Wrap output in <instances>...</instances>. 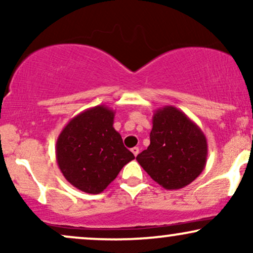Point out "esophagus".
I'll return each instance as SVG.
<instances>
[{
  "instance_id": "obj_1",
  "label": "esophagus",
  "mask_w": 253,
  "mask_h": 253,
  "mask_svg": "<svg viewBox=\"0 0 253 253\" xmlns=\"http://www.w3.org/2000/svg\"><path fill=\"white\" fill-rule=\"evenodd\" d=\"M130 151H132L133 155L136 157V156H138V153H139V147H136V146L133 147V149H130Z\"/></svg>"
}]
</instances>
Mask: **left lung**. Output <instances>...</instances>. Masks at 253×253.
<instances>
[{
    "mask_svg": "<svg viewBox=\"0 0 253 253\" xmlns=\"http://www.w3.org/2000/svg\"><path fill=\"white\" fill-rule=\"evenodd\" d=\"M152 124L149 147L136 161L165 189L184 188L205 169L207 139L193 120L172 106L157 109Z\"/></svg>",
    "mask_w": 253,
    "mask_h": 253,
    "instance_id": "8db88e82",
    "label": "left lung"
}]
</instances>
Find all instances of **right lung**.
I'll return each instance as SVG.
<instances>
[{"mask_svg":"<svg viewBox=\"0 0 253 253\" xmlns=\"http://www.w3.org/2000/svg\"><path fill=\"white\" fill-rule=\"evenodd\" d=\"M115 112L100 104L80 113L64 127L56 144L58 167L75 188L100 194L134 159L113 127Z\"/></svg>","mask_w":253,"mask_h":253,"instance_id":"add662e5","label":"right lung"}]
</instances>
